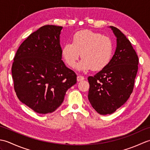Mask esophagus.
I'll return each instance as SVG.
<instances>
[{
    "label": "esophagus",
    "instance_id": "34e87169",
    "mask_svg": "<svg viewBox=\"0 0 150 150\" xmlns=\"http://www.w3.org/2000/svg\"><path fill=\"white\" fill-rule=\"evenodd\" d=\"M77 80L78 82H80V81H82L84 80V77H82L81 75H78L77 76Z\"/></svg>",
    "mask_w": 150,
    "mask_h": 150
}]
</instances>
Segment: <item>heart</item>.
I'll return each mask as SVG.
<instances>
[{"label": "heart", "mask_w": 150, "mask_h": 150, "mask_svg": "<svg viewBox=\"0 0 150 150\" xmlns=\"http://www.w3.org/2000/svg\"><path fill=\"white\" fill-rule=\"evenodd\" d=\"M113 51V43L109 37L91 30H82L73 35L72 43L64 44L62 55L71 68H74L81 55L82 59L77 66V70L98 71L110 62Z\"/></svg>", "instance_id": "1"}]
</instances>
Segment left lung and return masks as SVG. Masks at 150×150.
Listing matches in <instances>:
<instances>
[{
	"instance_id": "left-lung-1",
	"label": "left lung",
	"mask_w": 150,
	"mask_h": 150,
	"mask_svg": "<svg viewBox=\"0 0 150 150\" xmlns=\"http://www.w3.org/2000/svg\"><path fill=\"white\" fill-rule=\"evenodd\" d=\"M110 28L117 38L115 52L105 68L88 78V100L100 115L113 113L128 100L138 71L139 58L131 42L118 28Z\"/></svg>"
}]
</instances>
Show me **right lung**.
Segmentation results:
<instances>
[{"mask_svg": "<svg viewBox=\"0 0 150 150\" xmlns=\"http://www.w3.org/2000/svg\"><path fill=\"white\" fill-rule=\"evenodd\" d=\"M62 26L46 25L19 46L11 68L14 89L22 103L40 114L52 113L77 83V75L62 60Z\"/></svg>", "mask_w": 150, "mask_h": 150, "instance_id": "add662e5", "label": "right lung"}]
</instances>
